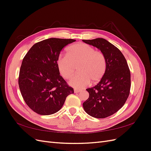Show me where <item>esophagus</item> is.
<instances>
[{
	"instance_id": "obj_1",
	"label": "esophagus",
	"mask_w": 151,
	"mask_h": 151,
	"mask_svg": "<svg viewBox=\"0 0 151 151\" xmlns=\"http://www.w3.org/2000/svg\"><path fill=\"white\" fill-rule=\"evenodd\" d=\"M81 90H80V89H74V93H79V92H81Z\"/></svg>"
}]
</instances>
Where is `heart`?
I'll list each match as a JSON object with an SVG mask.
<instances>
[{"instance_id": "1", "label": "heart", "mask_w": 151, "mask_h": 151, "mask_svg": "<svg viewBox=\"0 0 151 151\" xmlns=\"http://www.w3.org/2000/svg\"><path fill=\"white\" fill-rule=\"evenodd\" d=\"M67 55H60L57 64L60 75L65 79L74 76L79 67V74L70 81L76 88L83 89L92 81L97 83L101 81L106 71V60L104 54L96 50L91 45L78 43L73 44L66 49Z\"/></svg>"}]
</instances>
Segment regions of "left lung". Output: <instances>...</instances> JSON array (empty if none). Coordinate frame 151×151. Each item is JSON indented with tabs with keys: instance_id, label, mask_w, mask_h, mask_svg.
<instances>
[{
	"instance_id": "1",
	"label": "left lung",
	"mask_w": 151,
	"mask_h": 151,
	"mask_svg": "<svg viewBox=\"0 0 151 151\" xmlns=\"http://www.w3.org/2000/svg\"><path fill=\"white\" fill-rule=\"evenodd\" d=\"M98 48L106 60V71L97 85L86 89L89 98L83 103L85 111L96 118L113 115L124 105L130 94V72L125 57L115 45L103 38L83 40Z\"/></svg>"
}]
</instances>
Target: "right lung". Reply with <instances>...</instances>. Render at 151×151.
Returning a JSON list of instances; mask_svg holds the SVG:
<instances>
[{
  "label": "right lung",
  "mask_w": 151,
  "mask_h": 151,
  "mask_svg": "<svg viewBox=\"0 0 151 151\" xmlns=\"http://www.w3.org/2000/svg\"><path fill=\"white\" fill-rule=\"evenodd\" d=\"M76 41L44 40L35 43L22 60L18 79L21 93L29 108L39 115L57 112L67 96L74 93L60 75L57 61L62 49Z\"/></svg>",
  "instance_id": "1"
}]
</instances>
